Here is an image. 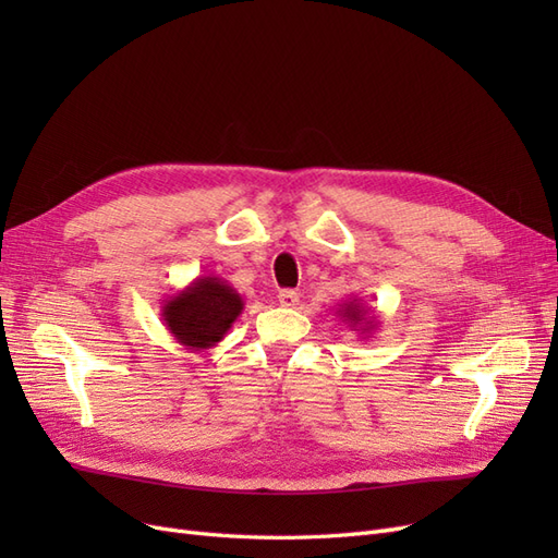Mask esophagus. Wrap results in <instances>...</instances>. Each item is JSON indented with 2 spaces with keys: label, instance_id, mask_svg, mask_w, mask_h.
I'll return each instance as SVG.
<instances>
[{
  "label": "esophagus",
  "instance_id": "esophagus-1",
  "mask_svg": "<svg viewBox=\"0 0 558 558\" xmlns=\"http://www.w3.org/2000/svg\"><path fill=\"white\" fill-rule=\"evenodd\" d=\"M277 298H279V305H281V307H295L298 302H300V295H298L295 291H289V289L279 291Z\"/></svg>",
  "mask_w": 558,
  "mask_h": 558
}]
</instances>
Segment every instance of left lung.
Masks as SVG:
<instances>
[{
    "label": "left lung",
    "mask_w": 558,
    "mask_h": 558,
    "mask_svg": "<svg viewBox=\"0 0 558 558\" xmlns=\"http://www.w3.org/2000/svg\"><path fill=\"white\" fill-rule=\"evenodd\" d=\"M337 316H340L351 330H356L361 335V340H365V337L373 335L379 326L377 316L369 314V307H363L361 298L344 300L340 310H337Z\"/></svg>",
    "instance_id": "1"
}]
</instances>
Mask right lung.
<instances>
[{
	"label": "right lung",
	"mask_w": 558,
	"mask_h": 558,
	"mask_svg": "<svg viewBox=\"0 0 558 558\" xmlns=\"http://www.w3.org/2000/svg\"><path fill=\"white\" fill-rule=\"evenodd\" d=\"M244 312L242 295L221 277H197L185 289L162 300L165 328L189 351H207L228 335Z\"/></svg>",
	"instance_id": "obj_1"
}]
</instances>
